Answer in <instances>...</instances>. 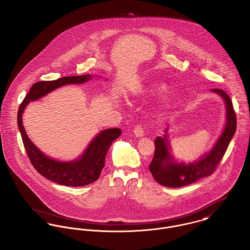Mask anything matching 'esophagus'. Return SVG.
I'll use <instances>...</instances> for the list:
<instances>
[{
  "label": "esophagus",
  "instance_id": "1",
  "mask_svg": "<svg viewBox=\"0 0 250 250\" xmlns=\"http://www.w3.org/2000/svg\"><path fill=\"white\" fill-rule=\"evenodd\" d=\"M134 135L137 138H142L145 135V131H144V129H143V127L141 125L135 126V128H134Z\"/></svg>",
  "mask_w": 250,
  "mask_h": 250
}]
</instances>
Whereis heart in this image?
Segmentation results:
<instances>
[{
  "instance_id": "1",
  "label": "heart",
  "mask_w": 250,
  "mask_h": 250,
  "mask_svg": "<svg viewBox=\"0 0 250 250\" xmlns=\"http://www.w3.org/2000/svg\"><path fill=\"white\" fill-rule=\"evenodd\" d=\"M168 89V86L161 82V81H155V82H152L150 83L146 88H145L146 92L149 93V94H154V95H160L162 94L164 92H166ZM178 100V96L177 95H174L172 96L171 98H169L166 103H165V106L166 107H171L174 104H176Z\"/></svg>"
}]
</instances>
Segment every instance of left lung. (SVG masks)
<instances>
[{"label":"left lung","mask_w":250,"mask_h":250,"mask_svg":"<svg viewBox=\"0 0 250 250\" xmlns=\"http://www.w3.org/2000/svg\"><path fill=\"white\" fill-rule=\"evenodd\" d=\"M210 91L219 95L226 105V123L222 133L211 149L196 161L191 162H178L171 153L168 138L170 126L166 127L162 137H157L155 143V154L149 165L153 177L162 186L179 188L191 184L200 178L210 176L234 136L236 131V115L229 96L220 88H212Z\"/></svg>","instance_id":"left-lung-1"}]
</instances>
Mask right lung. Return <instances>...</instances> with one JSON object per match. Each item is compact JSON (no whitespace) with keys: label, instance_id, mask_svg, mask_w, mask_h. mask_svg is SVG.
Listing matches in <instances>:
<instances>
[{"label":"right lung","instance_id":"1","mask_svg":"<svg viewBox=\"0 0 250 250\" xmlns=\"http://www.w3.org/2000/svg\"><path fill=\"white\" fill-rule=\"evenodd\" d=\"M92 77L91 74H85L64 76L53 81L37 82L31 87L19 107L18 126L30 162L42 176L60 185L82 187L96 181L104 165L106 153L113 141L121 136L122 130L120 128L104 129L90 141L81 156L73 161L60 162L47 156L32 143L22 124V114L30 102L39 100L62 86L83 84Z\"/></svg>","mask_w":250,"mask_h":250}]
</instances>
